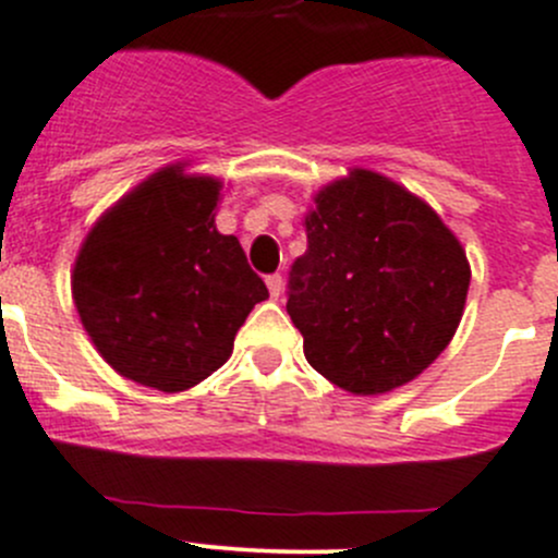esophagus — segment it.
Listing matches in <instances>:
<instances>
[{"instance_id":"esophagus-1","label":"esophagus","mask_w":558,"mask_h":558,"mask_svg":"<svg viewBox=\"0 0 558 558\" xmlns=\"http://www.w3.org/2000/svg\"><path fill=\"white\" fill-rule=\"evenodd\" d=\"M267 289H269V296H272V300H278V296L283 294V278H280V275H269Z\"/></svg>"}]
</instances>
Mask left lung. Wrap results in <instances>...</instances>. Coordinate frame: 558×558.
I'll list each match as a JSON object with an SVG mask.
<instances>
[{
	"instance_id": "obj_1",
	"label": "left lung",
	"mask_w": 558,
	"mask_h": 558,
	"mask_svg": "<svg viewBox=\"0 0 558 558\" xmlns=\"http://www.w3.org/2000/svg\"><path fill=\"white\" fill-rule=\"evenodd\" d=\"M289 311L305 360L351 395H384L450 345L469 267L430 204L389 177L349 169L313 196Z\"/></svg>"
}]
</instances>
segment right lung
<instances>
[{
    "instance_id": "obj_1",
    "label": "right lung",
    "mask_w": 558,
    "mask_h": 558,
    "mask_svg": "<svg viewBox=\"0 0 558 558\" xmlns=\"http://www.w3.org/2000/svg\"><path fill=\"white\" fill-rule=\"evenodd\" d=\"M218 177L171 163L97 218L75 256L73 302L97 354L160 392H185L234 351L267 300L240 240L220 234Z\"/></svg>"
}]
</instances>
